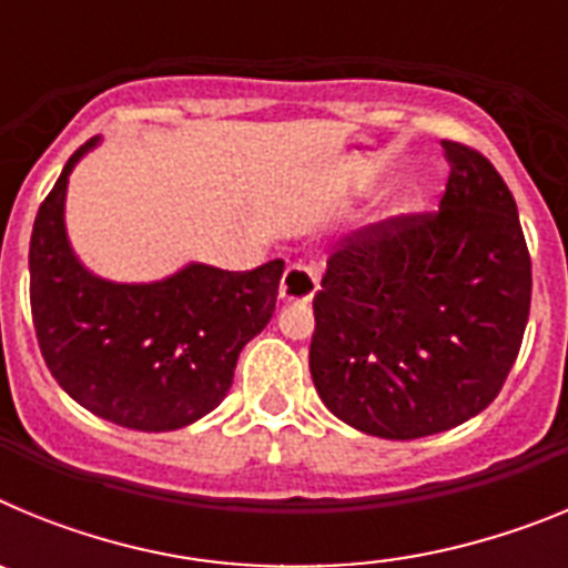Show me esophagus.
Listing matches in <instances>:
<instances>
[{"mask_svg":"<svg viewBox=\"0 0 568 568\" xmlns=\"http://www.w3.org/2000/svg\"><path fill=\"white\" fill-rule=\"evenodd\" d=\"M318 293V273L307 264H290L281 278L278 298L284 304H307Z\"/></svg>","mask_w":568,"mask_h":568,"instance_id":"1","label":"esophagus"}]
</instances>
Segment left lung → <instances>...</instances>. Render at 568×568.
I'll list each match as a JSON object with an SVG mask.
<instances>
[{
	"label": "left lung",
	"mask_w": 568,
	"mask_h": 568,
	"mask_svg": "<svg viewBox=\"0 0 568 568\" xmlns=\"http://www.w3.org/2000/svg\"><path fill=\"white\" fill-rule=\"evenodd\" d=\"M438 213L346 239L313 298L310 373L335 418L413 440L484 413L518 358L531 261L518 204L486 155L440 142Z\"/></svg>",
	"instance_id": "obj_1"
}]
</instances>
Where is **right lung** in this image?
Here are the masks:
<instances>
[{"label": "right lung", "instance_id": "1", "mask_svg": "<svg viewBox=\"0 0 568 568\" xmlns=\"http://www.w3.org/2000/svg\"><path fill=\"white\" fill-rule=\"evenodd\" d=\"M64 164L30 235V313L50 375L70 398L110 424L170 433L204 418L233 386L239 353L275 313L284 261L250 270L187 264L150 284L99 278L64 230Z\"/></svg>", "mask_w": 568, "mask_h": 568}]
</instances>
